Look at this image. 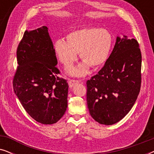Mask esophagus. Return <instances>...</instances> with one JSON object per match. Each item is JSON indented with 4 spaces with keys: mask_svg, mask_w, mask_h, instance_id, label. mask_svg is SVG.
Segmentation results:
<instances>
[{
    "mask_svg": "<svg viewBox=\"0 0 154 154\" xmlns=\"http://www.w3.org/2000/svg\"><path fill=\"white\" fill-rule=\"evenodd\" d=\"M79 82H80L79 81H75V80H69V87L72 88L73 85H75L76 83H79Z\"/></svg>",
    "mask_w": 154,
    "mask_h": 154,
    "instance_id": "1",
    "label": "esophagus"
}]
</instances>
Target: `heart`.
<instances>
[{"label":"heart","mask_w":154,"mask_h":154,"mask_svg":"<svg viewBox=\"0 0 154 154\" xmlns=\"http://www.w3.org/2000/svg\"><path fill=\"white\" fill-rule=\"evenodd\" d=\"M66 41L59 39L54 49L59 60L69 67L76 60L77 53L83 62L69 70L74 76L82 77L88 73L89 66L97 68L104 64L110 54L112 36L108 31L96 27L83 28L66 35Z\"/></svg>","instance_id":"heart-1"}]
</instances>
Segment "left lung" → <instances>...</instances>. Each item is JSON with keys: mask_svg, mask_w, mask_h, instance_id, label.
Returning a JSON list of instances; mask_svg holds the SVG:
<instances>
[{"mask_svg": "<svg viewBox=\"0 0 154 154\" xmlns=\"http://www.w3.org/2000/svg\"><path fill=\"white\" fill-rule=\"evenodd\" d=\"M141 67L138 42L117 36L104 66L87 81V104L94 120L110 125L128 114L140 90Z\"/></svg>", "mask_w": 154, "mask_h": 154, "instance_id": "8db88e82", "label": "left lung"}]
</instances>
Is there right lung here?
Here are the masks:
<instances>
[{
  "label": "right lung",
  "mask_w": 154,
  "mask_h": 154,
  "mask_svg": "<svg viewBox=\"0 0 154 154\" xmlns=\"http://www.w3.org/2000/svg\"><path fill=\"white\" fill-rule=\"evenodd\" d=\"M17 58L13 88L21 104L38 123H56L66 110L69 85L57 75V60L47 26L25 31Z\"/></svg>",
  "instance_id": "add662e5"
}]
</instances>
